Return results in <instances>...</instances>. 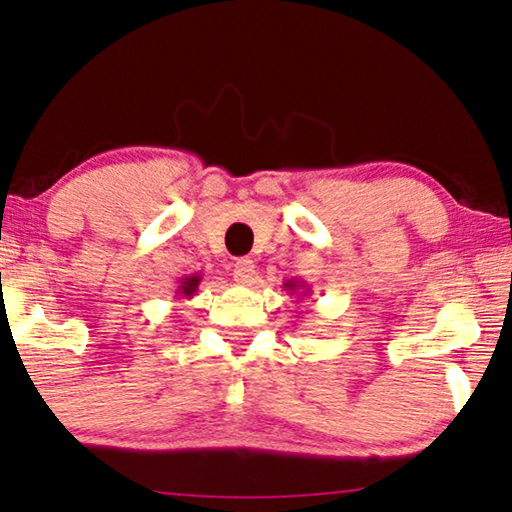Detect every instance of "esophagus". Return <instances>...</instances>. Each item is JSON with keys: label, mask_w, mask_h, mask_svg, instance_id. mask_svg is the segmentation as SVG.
Segmentation results:
<instances>
[{"label": "esophagus", "mask_w": 512, "mask_h": 512, "mask_svg": "<svg viewBox=\"0 0 512 512\" xmlns=\"http://www.w3.org/2000/svg\"><path fill=\"white\" fill-rule=\"evenodd\" d=\"M232 276L236 282H250L255 276V262L248 257H241L236 259L234 266H232Z\"/></svg>", "instance_id": "34e87169"}]
</instances>
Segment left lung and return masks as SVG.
<instances>
[{"label":"left lung","instance_id":"left-lung-1","mask_svg":"<svg viewBox=\"0 0 512 512\" xmlns=\"http://www.w3.org/2000/svg\"><path fill=\"white\" fill-rule=\"evenodd\" d=\"M282 287H285V292H289V294L299 292V296H308V292H310V287L305 285L303 280H287Z\"/></svg>","mask_w":512,"mask_h":512}]
</instances>
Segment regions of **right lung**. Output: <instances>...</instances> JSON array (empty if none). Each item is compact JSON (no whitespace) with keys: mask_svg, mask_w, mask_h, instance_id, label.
<instances>
[{"mask_svg":"<svg viewBox=\"0 0 512 512\" xmlns=\"http://www.w3.org/2000/svg\"><path fill=\"white\" fill-rule=\"evenodd\" d=\"M200 280H202L200 273H190V276L181 278V285L177 289V296H181V299H193V294L197 292V287H200Z\"/></svg>","mask_w":512,"mask_h":512,"instance_id":"1","label":"right lung"}]
</instances>
